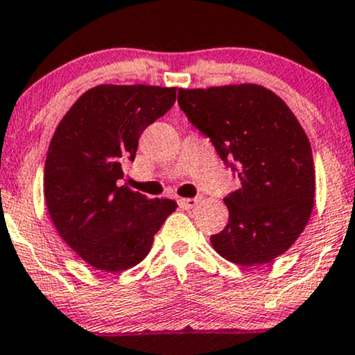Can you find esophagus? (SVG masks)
Segmentation results:
<instances>
[{"label":"esophagus","mask_w":355,"mask_h":355,"mask_svg":"<svg viewBox=\"0 0 355 355\" xmlns=\"http://www.w3.org/2000/svg\"><path fill=\"white\" fill-rule=\"evenodd\" d=\"M200 200H202L200 196H195V198H180L178 200V205H180V207H185V208H193L200 203Z\"/></svg>","instance_id":"esophagus-1"}]
</instances>
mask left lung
Returning <instances> with one entry per match:
<instances>
[{
    "label": "left lung",
    "instance_id": "8db88e82",
    "mask_svg": "<svg viewBox=\"0 0 355 355\" xmlns=\"http://www.w3.org/2000/svg\"><path fill=\"white\" fill-rule=\"evenodd\" d=\"M178 104L238 172L240 189L223 198L228 225L210 238L216 253L241 266L286 253L304 232L315 193L313 150L293 110L258 84L178 89Z\"/></svg>",
    "mask_w": 355,
    "mask_h": 355
}]
</instances>
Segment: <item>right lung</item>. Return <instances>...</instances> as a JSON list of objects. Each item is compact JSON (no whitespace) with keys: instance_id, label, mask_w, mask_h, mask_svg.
I'll use <instances>...</instances> for the list:
<instances>
[{"instance_id":"1","label":"right lung","mask_w":355,"mask_h":355,"mask_svg":"<svg viewBox=\"0 0 355 355\" xmlns=\"http://www.w3.org/2000/svg\"><path fill=\"white\" fill-rule=\"evenodd\" d=\"M177 87L101 84L72 104L51 139L44 198L64 241L92 268L121 272L139 264L177 208L119 187L142 132L172 109Z\"/></svg>"}]
</instances>
